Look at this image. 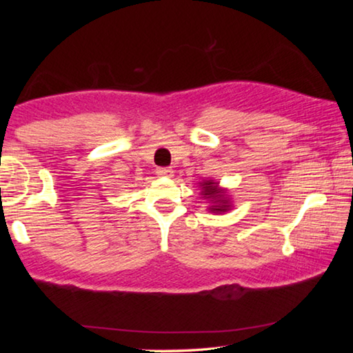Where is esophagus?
Segmentation results:
<instances>
[{
  "mask_svg": "<svg viewBox=\"0 0 353 353\" xmlns=\"http://www.w3.org/2000/svg\"><path fill=\"white\" fill-rule=\"evenodd\" d=\"M157 174L162 177H171L172 176V170L166 168V166H162V168H157Z\"/></svg>",
  "mask_w": 353,
  "mask_h": 353,
  "instance_id": "obj_1",
  "label": "esophagus"
}]
</instances>
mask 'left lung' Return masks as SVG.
I'll return each instance as SVG.
<instances>
[{
    "label": "left lung",
    "mask_w": 353,
    "mask_h": 353,
    "mask_svg": "<svg viewBox=\"0 0 353 353\" xmlns=\"http://www.w3.org/2000/svg\"><path fill=\"white\" fill-rule=\"evenodd\" d=\"M202 190H204V191H202L204 198H212L218 204V205L212 207V212H225L227 208H229V205H227V201L221 199V198H223V191H218L214 182H212V181L204 182V183H202Z\"/></svg>",
    "instance_id": "obj_1"
}]
</instances>
